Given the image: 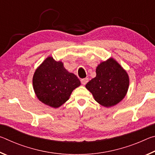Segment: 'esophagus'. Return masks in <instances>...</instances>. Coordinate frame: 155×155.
<instances>
[{
  "label": "esophagus",
  "instance_id": "1",
  "mask_svg": "<svg viewBox=\"0 0 155 155\" xmlns=\"http://www.w3.org/2000/svg\"><path fill=\"white\" fill-rule=\"evenodd\" d=\"M88 81H89L88 78H84L81 80V83H82V85H86V83H87Z\"/></svg>",
  "mask_w": 155,
  "mask_h": 155
}]
</instances>
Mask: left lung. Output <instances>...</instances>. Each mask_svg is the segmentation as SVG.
<instances>
[{
    "label": "left lung",
    "mask_w": 155,
    "mask_h": 155,
    "mask_svg": "<svg viewBox=\"0 0 155 155\" xmlns=\"http://www.w3.org/2000/svg\"><path fill=\"white\" fill-rule=\"evenodd\" d=\"M96 76L86 84L95 101L102 106L113 107L127 95L129 77L126 70L114 58L98 65Z\"/></svg>",
    "instance_id": "obj_1"
}]
</instances>
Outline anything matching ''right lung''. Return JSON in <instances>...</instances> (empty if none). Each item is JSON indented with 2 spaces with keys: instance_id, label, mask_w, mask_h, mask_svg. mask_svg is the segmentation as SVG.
I'll use <instances>...</instances> for the list:
<instances>
[{
  "instance_id": "add662e5",
  "label": "right lung",
  "mask_w": 155,
  "mask_h": 155,
  "mask_svg": "<svg viewBox=\"0 0 155 155\" xmlns=\"http://www.w3.org/2000/svg\"><path fill=\"white\" fill-rule=\"evenodd\" d=\"M80 85L77 76L68 72L61 61L51 56L39 65L33 77V90L39 101L53 108L64 104Z\"/></svg>"
}]
</instances>
